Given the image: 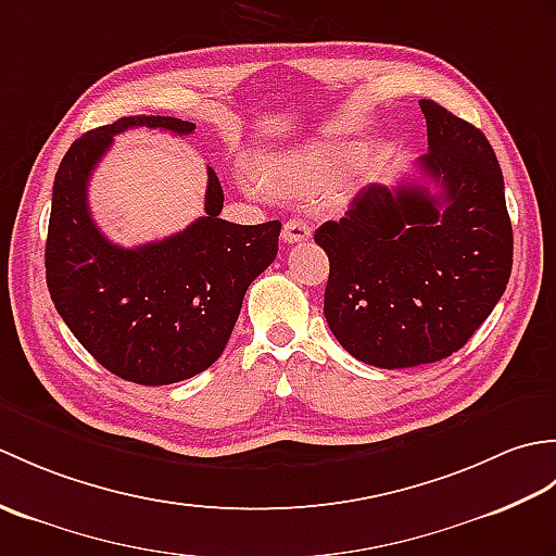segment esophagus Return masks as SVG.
Returning a JSON list of instances; mask_svg holds the SVG:
<instances>
[{
	"label": "esophagus",
	"mask_w": 556,
	"mask_h": 556,
	"mask_svg": "<svg viewBox=\"0 0 556 556\" xmlns=\"http://www.w3.org/2000/svg\"><path fill=\"white\" fill-rule=\"evenodd\" d=\"M313 236V229L303 219H289L281 229V241L285 243H303Z\"/></svg>",
	"instance_id": "1"
}]
</instances>
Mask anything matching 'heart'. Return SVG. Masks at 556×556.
Listing matches in <instances>:
<instances>
[{"label": "heart", "mask_w": 556, "mask_h": 556, "mask_svg": "<svg viewBox=\"0 0 556 556\" xmlns=\"http://www.w3.org/2000/svg\"><path fill=\"white\" fill-rule=\"evenodd\" d=\"M353 164V152L346 148L315 146L299 148L279 155L269 164V179L289 193L313 195L344 179Z\"/></svg>", "instance_id": "obj_1"}]
</instances>
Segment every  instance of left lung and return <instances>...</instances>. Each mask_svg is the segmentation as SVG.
<instances>
[{
    "label": "left lung",
    "instance_id": "1",
    "mask_svg": "<svg viewBox=\"0 0 556 556\" xmlns=\"http://www.w3.org/2000/svg\"><path fill=\"white\" fill-rule=\"evenodd\" d=\"M440 188L370 184L315 243L329 257L325 317L353 358L396 370L452 356L509 285L514 231L504 176L480 128L420 100Z\"/></svg>",
    "mask_w": 556,
    "mask_h": 556
}]
</instances>
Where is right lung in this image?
Segmentation results:
<instances>
[{"label":"right lung","mask_w":556,"mask_h":556,"mask_svg":"<svg viewBox=\"0 0 556 556\" xmlns=\"http://www.w3.org/2000/svg\"><path fill=\"white\" fill-rule=\"evenodd\" d=\"M160 128L176 136L195 124L174 116H124L83 134L54 176L45 277L56 313L92 358L122 380L160 387L215 363L253 279L279 251L281 222L219 219L224 191L207 167L205 217L138 248H122L92 222L88 181L116 134Z\"/></svg>","instance_id":"add662e5"}]
</instances>
